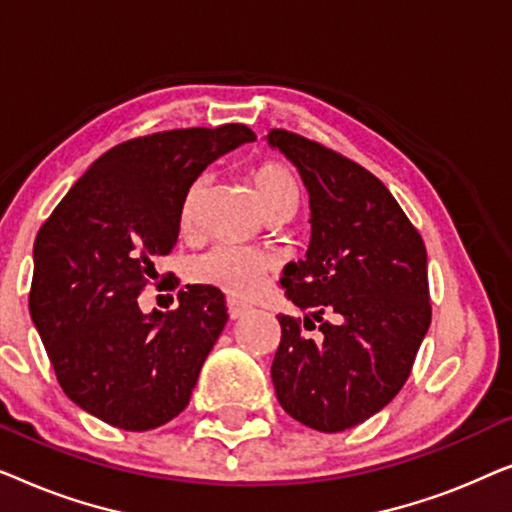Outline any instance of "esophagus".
<instances>
[{"label":"esophagus","instance_id":"esophagus-1","mask_svg":"<svg viewBox=\"0 0 512 512\" xmlns=\"http://www.w3.org/2000/svg\"><path fill=\"white\" fill-rule=\"evenodd\" d=\"M249 312V305H244V303H240V300H235V298H228V314H230V319H240L242 314H247Z\"/></svg>","mask_w":512,"mask_h":512}]
</instances>
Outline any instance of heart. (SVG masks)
I'll use <instances>...</instances> for the list:
<instances>
[{"label":"heart","mask_w":512,"mask_h":512,"mask_svg":"<svg viewBox=\"0 0 512 512\" xmlns=\"http://www.w3.org/2000/svg\"><path fill=\"white\" fill-rule=\"evenodd\" d=\"M251 181L258 200L272 221H289L300 205V181L296 172L279 160H265L251 170ZM207 177H198L188 186L179 209L181 230H193L198 221V205L205 193ZM270 270L268 256L256 249L235 247V244H214L191 261V277L200 284L233 293V296H251L261 289Z\"/></svg>","instance_id":"1"}]
</instances>
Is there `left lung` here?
Here are the masks:
<instances>
[{
  "mask_svg": "<svg viewBox=\"0 0 512 512\" xmlns=\"http://www.w3.org/2000/svg\"><path fill=\"white\" fill-rule=\"evenodd\" d=\"M268 144L298 167L312 212L310 249L279 279L310 314L277 317L272 382L293 419L338 433L380 412L410 377L431 324L426 247L366 167L289 130H270Z\"/></svg>",
  "mask_w": 512,
  "mask_h": 512,
  "instance_id": "obj_1",
  "label": "left lung"
}]
</instances>
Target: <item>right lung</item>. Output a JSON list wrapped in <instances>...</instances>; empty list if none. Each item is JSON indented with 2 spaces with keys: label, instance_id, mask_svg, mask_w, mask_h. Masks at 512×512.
<instances>
[{
  "label": "right lung",
  "instance_id": "add662e5",
  "mask_svg": "<svg viewBox=\"0 0 512 512\" xmlns=\"http://www.w3.org/2000/svg\"><path fill=\"white\" fill-rule=\"evenodd\" d=\"M254 139L242 123L128 139L97 158L39 228L30 314L62 391L93 417L149 431L191 401L228 321L226 298L188 284L177 310L144 314L137 296L177 244L188 186Z\"/></svg>",
  "mask_w": 512,
  "mask_h": 512
}]
</instances>
